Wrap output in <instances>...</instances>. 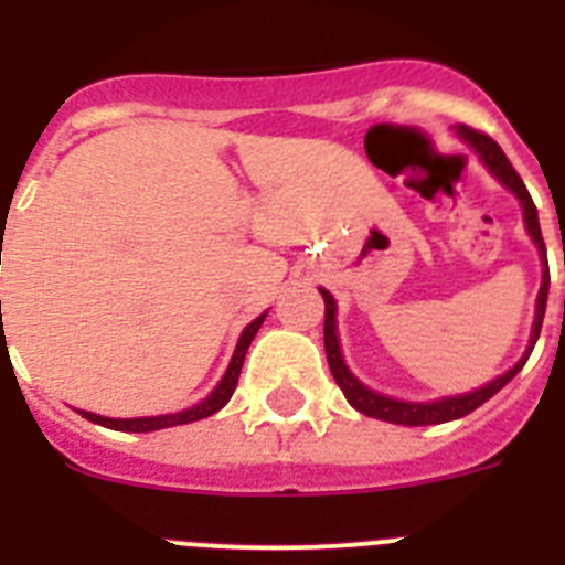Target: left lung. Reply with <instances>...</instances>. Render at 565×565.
I'll return each instance as SVG.
<instances>
[{
    "instance_id": "left-lung-1",
    "label": "left lung",
    "mask_w": 565,
    "mask_h": 565,
    "mask_svg": "<svg viewBox=\"0 0 565 565\" xmlns=\"http://www.w3.org/2000/svg\"><path fill=\"white\" fill-rule=\"evenodd\" d=\"M456 135H459L461 141H468L470 147L477 149V156L482 158V164L488 167L493 179L505 184L511 193L520 199L523 204V218H525V227H529V236L534 239L537 245L540 256H543V286H540L537 294V311H534V326H531V340H529V349H525V355L505 372V375L493 377L491 384L479 386L473 393H465V395H450V398H439V401H398V398H390V395H381L375 390H370L366 384H361L349 366L343 363V355H340V340H338V302L334 297L326 288H320L323 294V302H326V323H323V343H326V358H329V370H332L334 381L338 386L343 390L347 401L358 413L370 418H381V422H390V424H404V427H424V424H445V422H454V418L468 416L473 413L477 407H482L484 401L493 398V395L500 393L502 386L516 375V372L523 370L525 361H529L531 349L537 343L540 338V329H543V317H545V300H548V263H545V245H543V233H540V218H537V207L531 202L529 190H525L523 179L516 175V170L511 167V161L505 158V152L500 149V143L488 138V135L477 132V129H470V126L459 124L456 126ZM565 263V256H563Z\"/></svg>"
}]
</instances>
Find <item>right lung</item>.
<instances>
[{"label": "right lung", "mask_w": 565, "mask_h": 565, "mask_svg": "<svg viewBox=\"0 0 565 565\" xmlns=\"http://www.w3.org/2000/svg\"><path fill=\"white\" fill-rule=\"evenodd\" d=\"M265 315H268V311H265ZM265 315H259L256 320H250V323L245 326V332L239 334V343H236V352H233L231 363H227L225 377H222V381L216 384V390H213L204 401H199L195 407L181 409V413H170V416H143V418H106V416H97V413H86V409H77V413H81L83 418H88V422L104 424V427H109V430H124V433L164 430V427H175V424H190V422H199V418L213 416V413H218V409L225 407L227 401H231L233 390H236V381H239L242 363H245V352H248L254 334L259 332Z\"/></svg>", "instance_id": "right-lung-1"}]
</instances>
